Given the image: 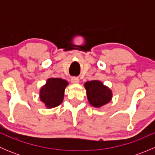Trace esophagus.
Masks as SVG:
<instances>
[{"instance_id": "34e87169", "label": "esophagus", "mask_w": 155, "mask_h": 155, "mask_svg": "<svg viewBox=\"0 0 155 155\" xmlns=\"http://www.w3.org/2000/svg\"><path fill=\"white\" fill-rule=\"evenodd\" d=\"M71 82H72V83H73V84L79 83V79H78L77 77H72L71 78Z\"/></svg>"}]
</instances>
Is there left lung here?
Wrapping results in <instances>:
<instances>
[{
    "mask_svg": "<svg viewBox=\"0 0 155 155\" xmlns=\"http://www.w3.org/2000/svg\"><path fill=\"white\" fill-rule=\"evenodd\" d=\"M89 104L94 107L100 108L110 102L112 92L109 87L99 80L86 82L84 85Z\"/></svg>",
    "mask_w": 155,
    "mask_h": 155,
    "instance_id": "obj_1",
    "label": "left lung"
}]
</instances>
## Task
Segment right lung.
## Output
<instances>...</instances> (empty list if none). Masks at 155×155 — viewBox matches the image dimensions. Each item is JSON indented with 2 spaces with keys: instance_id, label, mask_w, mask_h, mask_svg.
<instances>
[{
  "instance_id": "obj_1",
  "label": "right lung",
  "mask_w": 155,
  "mask_h": 155,
  "mask_svg": "<svg viewBox=\"0 0 155 155\" xmlns=\"http://www.w3.org/2000/svg\"><path fill=\"white\" fill-rule=\"evenodd\" d=\"M68 82L59 78H49L40 90V99L46 108L51 109L63 102Z\"/></svg>"
}]
</instances>
